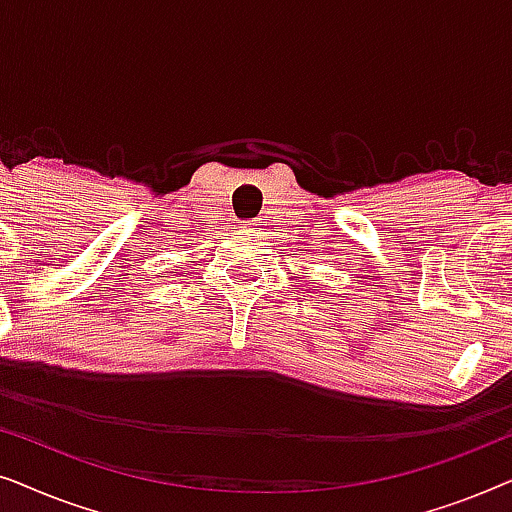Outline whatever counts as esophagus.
<instances>
[{
  "mask_svg": "<svg viewBox=\"0 0 512 512\" xmlns=\"http://www.w3.org/2000/svg\"><path fill=\"white\" fill-rule=\"evenodd\" d=\"M242 226H244V228H251V226H254V223H249V221H244V223H242Z\"/></svg>",
  "mask_w": 512,
  "mask_h": 512,
  "instance_id": "34e87169",
  "label": "esophagus"
}]
</instances>
